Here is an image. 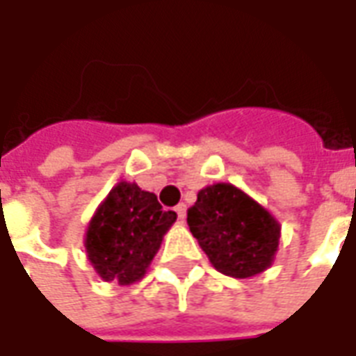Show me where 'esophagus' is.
<instances>
[{"mask_svg":"<svg viewBox=\"0 0 356 356\" xmlns=\"http://www.w3.org/2000/svg\"><path fill=\"white\" fill-rule=\"evenodd\" d=\"M175 211H177V216L181 221H185V216H186V206L181 202V204H177V208H175Z\"/></svg>","mask_w":356,"mask_h":356,"instance_id":"34e87169","label":"esophagus"}]
</instances>
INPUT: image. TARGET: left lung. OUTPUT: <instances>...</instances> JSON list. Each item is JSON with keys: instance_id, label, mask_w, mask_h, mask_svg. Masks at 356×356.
<instances>
[{"instance_id": "8db88e82", "label": "left lung", "mask_w": 356, "mask_h": 356, "mask_svg": "<svg viewBox=\"0 0 356 356\" xmlns=\"http://www.w3.org/2000/svg\"><path fill=\"white\" fill-rule=\"evenodd\" d=\"M186 223L209 263L223 275L250 278L275 261L280 223L231 183L204 186L186 211Z\"/></svg>"}]
</instances>
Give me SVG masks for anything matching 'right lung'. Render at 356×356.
Listing matches in <instances>:
<instances>
[{"instance_id": "obj_1", "label": "right lung", "mask_w": 356, "mask_h": 356, "mask_svg": "<svg viewBox=\"0 0 356 356\" xmlns=\"http://www.w3.org/2000/svg\"><path fill=\"white\" fill-rule=\"evenodd\" d=\"M177 213L165 211L154 193L120 181L99 204L86 231V254L104 282L140 280Z\"/></svg>"}]
</instances>
